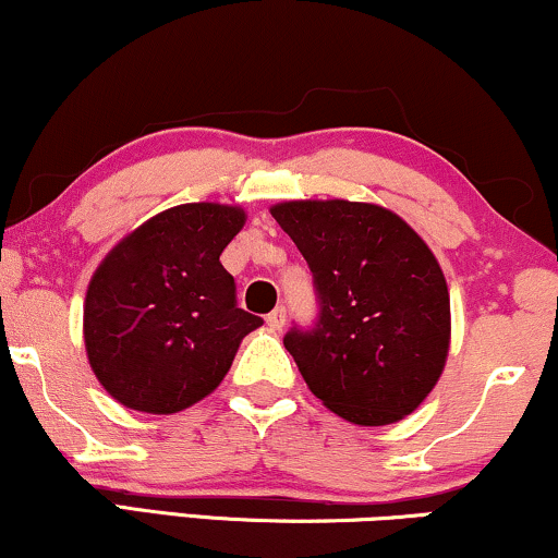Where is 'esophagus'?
<instances>
[{"label":"esophagus","instance_id":"obj_1","mask_svg":"<svg viewBox=\"0 0 558 558\" xmlns=\"http://www.w3.org/2000/svg\"><path fill=\"white\" fill-rule=\"evenodd\" d=\"M284 320H287L284 307H277V311H271L266 315V326L271 328V331H281V328H284Z\"/></svg>","mask_w":558,"mask_h":558}]
</instances>
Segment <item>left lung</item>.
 I'll use <instances>...</instances> for the list:
<instances>
[{"mask_svg":"<svg viewBox=\"0 0 558 558\" xmlns=\"http://www.w3.org/2000/svg\"><path fill=\"white\" fill-rule=\"evenodd\" d=\"M271 217L311 266L315 331H290L307 388L360 426L414 414L450 352V292L429 245L396 211L347 198H300Z\"/></svg>","mask_w":558,"mask_h":558,"instance_id":"obj_1","label":"left lung"}]
</instances>
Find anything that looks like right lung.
Returning a JSON list of instances; mask_svg holds the SVG:
<instances>
[{
    "label": "right lung",
    "instance_id": "right-lung-1",
    "mask_svg": "<svg viewBox=\"0 0 558 558\" xmlns=\"http://www.w3.org/2000/svg\"><path fill=\"white\" fill-rule=\"evenodd\" d=\"M245 219L243 206H170L95 268L82 336L95 377L121 405L178 414L198 403L264 323L235 305V279L219 264Z\"/></svg>",
    "mask_w": 558,
    "mask_h": 558
}]
</instances>
